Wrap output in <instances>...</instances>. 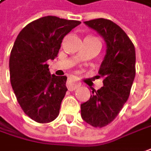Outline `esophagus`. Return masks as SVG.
<instances>
[{
	"label": "esophagus",
	"instance_id": "34e87169",
	"mask_svg": "<svg viewBox=\"0 0 151 151\" xmlns=\"http://www.w3.org/2000/svg\"><path fill=\"white\" fill-rule=\"evenodd\" d=\"M79 85H80V83H78V80H76L75 78H69L68 80V83H67L68 88L70 91H72V90H73V89L77 88L78 86H79Z\"/></svg>",
	"mask_w": 151,
	"mask_h": 151
}]
</instances>
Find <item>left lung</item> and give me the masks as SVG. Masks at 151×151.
<instances>
[{
    "instance_id": "1",
    "label": "left lung",
    "mask_w": 151,
    "mask_h": 151,
    "mask_svg": "<svg viewBox=\"0 0 151 151\" xmlns=\"http://www.w3.org/2000/svg\"><path fill=\"white\" fill-rule=\"evenodd\" d=\"M84 23L95 30L106 44V53L99 70L103 87L92 90L81 104L83 121L103 128L114 120L128 101L135 77V48L127 34L112 21L97 18Z\"/></svg>"
}]
</instances>
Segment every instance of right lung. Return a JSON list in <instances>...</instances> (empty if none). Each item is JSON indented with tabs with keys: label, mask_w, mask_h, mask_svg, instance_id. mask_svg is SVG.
Segmentation results:
<instances>
[{
	"label": "right lung",
	"mask_w": 151,
	"mask_h": 151,
	"mask_svg": "<svg viewBox=\"0 0 151 151\" xmlns=\"http://www.w3.org/2000/svg\"><path fill=\"white\" fill-rule=\"evenodd\" d=\"M80 23L43 17L26 25L17 37L9 60L11 84L21 108L34 121L47 123L59 115L68 90L67 77L50 75L46 62L56 58L63 38Z\"/></svg>",
	"instance_id": "1"
}]
</instances>
